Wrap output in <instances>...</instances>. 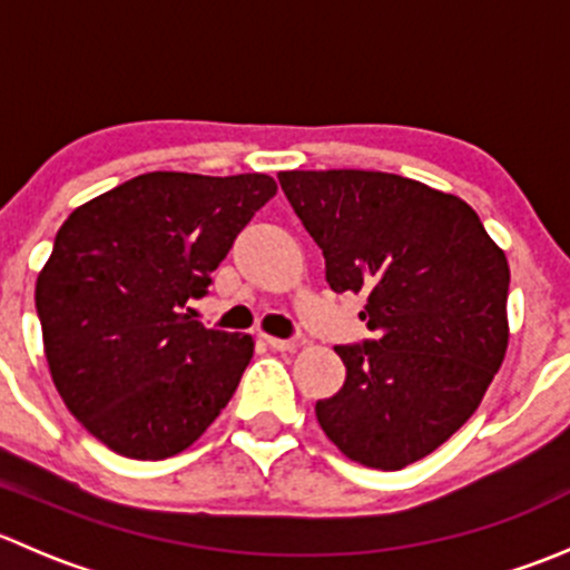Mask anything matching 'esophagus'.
I'll use <instances>...</instances> for the list:
<instances>
[{
  "mask_svg": "<svg viewBox=\"0 0 570 570\" xmlns=\"http://www.w3.org/2000/svg\"><path fill=\"white\" fill-rule=\"evenodd\" d=\"M264 342L269 344L273 350H278V353H292V350L297 347L295 338H275V336H264Z\"/></svg>",
  "mask_w": 570,
  "mask_h": 570,
  "instance_id": "34e87169",
  "label": "esophagus"
}]
</instances>
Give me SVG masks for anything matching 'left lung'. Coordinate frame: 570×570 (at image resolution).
I'll return each instance as SVG.
<instances>
[{
    "label": "left lung",
    "mask_w": 570,
    "mask_h": 570,
    "mask_svg": "<svg viewBox=\"0 0 570 570\" xmlns=\"http://www.w3.org/2000/svg\"><path fill=\"white\" fill-rule=\"evenodd\" d=\"M281 189L325 256L333 292L364 297L375 338L336 344L344 386L317 402L355 463L396 471L480 407L508 350L510 267L458 195L381 170H286Z\"/></svg>",
    "instance_id": "left-lung-1"
}]
</instances>
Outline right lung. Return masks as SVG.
Segmentation results:
<instances>
[{
    "label": "right lung",
    "instance_id": "add662e5",
    "mask_svg": "<svg viewBox=\"0 0 570 570\" xmlns=\"http://www.w3.org/2000/svg\"><path fill=\"white\" fill-rule=\"evenodd\" d=\"M275 189L264 174L154 170L60 226L36 286L46 361L68 411L112 452L178 455L237 392L253 338L206 327L187 303Z\"/></svg>",
    "mask_w": 570,
    "mask_h": 570
}]
</instances>
